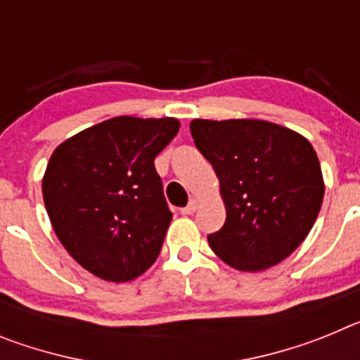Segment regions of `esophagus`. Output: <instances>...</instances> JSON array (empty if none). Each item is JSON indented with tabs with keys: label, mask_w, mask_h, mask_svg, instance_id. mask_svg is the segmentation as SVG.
Returning <instances> with one entry per match:
<instances>
[{
	"label": "esophagus",
	"mask_w": 360,
	"mask_h": 360,
	"mask_svg": "<svg viewBox=\"0 0 360 360\" xmlns=\"http://www.w3.org/2000/svg\"><path fill=\"white\" fill-rule=\"evenodd\" d=\"M196 209H198V200L193 198L189 203H187V207L182 209V214L189 216V214H193V212H196Z\"/></svg>",
	"instance_id": "34e87169"
}]
</instances>
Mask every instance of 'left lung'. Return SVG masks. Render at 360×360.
<instances>
[{"instance_id":"8db88e82","label":"left lung","mask_w":360,"mask_h":360,"mask_svg":"<svg viewBox=\"0 0 360 360\" xmlns=\"http://www.w3.org/2000/svg\"><path fill=\"white\" fill-rule=\"evenodd\" d=\"M191 135L214 167L227 211L224 227L207 236L212 252L243 272L281 263L323 205V173L310 142L256 119H195Z\"/></svg>"}]
</instances>
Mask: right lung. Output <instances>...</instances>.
I'll list each match as a JSON object with an SVG mask.
<instances>
[{"label": "right lung", "instance_id": "obj_1", "mask_svg": "<svg viewBox=\"0 0 360 360\" xmlns=\"http://www.w3.org/2000/svg\"><path fill=\"white\" fill-rule=\"evenodd\" d=\"M173 117H115L56 148L44 207L70 256L106 281H131L155 263L171 214L155 157L178 133Z\"/></svg>", "mask_w": 360, "mask_h": 360}]
</instances>
